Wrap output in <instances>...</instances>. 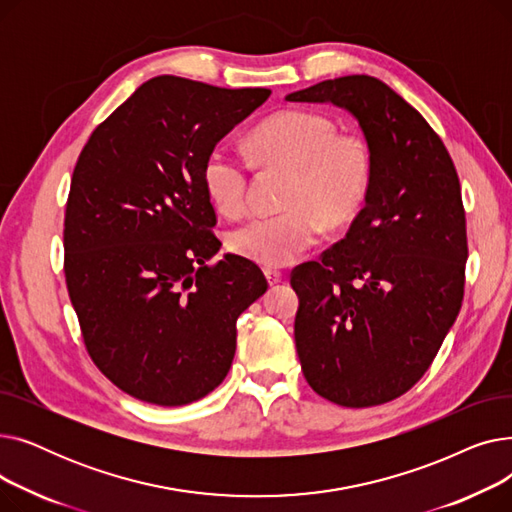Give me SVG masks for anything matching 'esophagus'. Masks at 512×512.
I'll list each match as a JSON object with an SVG mask.
<instances>
[{
    "label": "esophagus",
    "mask_w": 512,
    "mask_h": 512,
    "mask_svg": "<svg viewBox=\"0 0 512 512\" xmlns=\"http://www.w3.org/2000/svg\"><path fill=\"white\" fill-rule=\"evenodd\" d=\"M265 278L270 286H276L278 282H282V272L276 270V267H265Z\"/></svg>",
    "instance_id": "esophagus-1"
}]
</instances>
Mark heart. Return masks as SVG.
<instances>
[{
  "label": "heart",
  "mask_w": 512,
  "mask_h": 512,
  "mask_svg": "<svg viewBox=\"0 0 512 512\" xmlns=\"http://www.w3.org/2000/svg\"><path fill=\"white\" fill-rule=\"evenodd\" d=\"M251 149L265 166L290 172L280 213H261L230 234V249L278 267L317 245L326 224H351L367 201L371 151L359 134L338 132L336 122L311 110H284L261 122ZM247 157L215 147L203 164V184L213 207L236 218L249 205Z\"/></svg>",
  "instance_id": "obj_1"
}]
</instances>
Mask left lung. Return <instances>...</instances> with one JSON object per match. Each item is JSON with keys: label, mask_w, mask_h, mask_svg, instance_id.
<instances>
[{"label": "left lung", "mask_w": 512, "mask_h": 512, "mask_svg": "<svg viewBox=\"0 0 512 512\" xmlns=\"http://www.w3.org/2000/svg\"><path fill=\"white\" fill-rule=\"evenodd\" d=\"M286 99L351 112L373 164L346 236L290 274L301 369L340 407L384 405L423 378L461 311L469 249L459 174L438 132L380 78L340 76Z\"/></svg>", "instance_id": "left-lung-1"}]
</instances>
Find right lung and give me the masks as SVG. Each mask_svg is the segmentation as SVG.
Masks as SVG:
<instances>
[{
    "label": "right lung",
    "instance_id": "obj_1",
    "mask_svg": "<svg viewBox=\"0 0 512 512\" xmlns=\"http://www.w3.org/2000/svg\"><path fill=\"white\" fill-rule=\"evenodd\" d=\"M155 76L107 116L74 166L64 274L85 348L122 392L180 407L218 388L236 319L267 290L222 242L203 184L218 141L270 97Z\"/></svg>",
    "mask_w": 512,
    "mask_h": 512
}]
</instances>
